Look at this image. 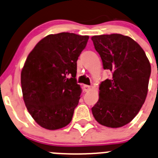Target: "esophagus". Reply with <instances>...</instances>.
I'll use <instances>...</instances> for the list:
<instances>
[{"label": "esophagus", "instance_id": "obj_1", "mask_svg": "<svg viewBox=\"0 0 158 158\" xmlns=\"http://www.w3.org/2000/svg\"><path fill=\"white\" fill-rule=\"evenodd\" d=\"M83 89H84V91L88 92V91H89L90 89H91V86H90V85H84Z\"/></svg>", "mask_w": 158, "mask_h": 158}]
</instances>
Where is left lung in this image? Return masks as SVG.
Listing matches in <instances>:
<instances>
[{
  "label": "left lung",
  "mask_w": 158,
  "mask_h": 158,
  "mask_svg": "<svg viewBox=\"0 0 158 158\" xmlns=\"http://www.w3.org/2000/svg\"><path fill=\"white\" fill-rule=\"evenodd\" d=\"M104 69L112 73L99 85V100L92 108L96 121L111 128L121 127L137 116L148 91L151 67L143 48L120 34L91 38Z\"/></svg>",
  "instance_id": "1"
}]
</instances>
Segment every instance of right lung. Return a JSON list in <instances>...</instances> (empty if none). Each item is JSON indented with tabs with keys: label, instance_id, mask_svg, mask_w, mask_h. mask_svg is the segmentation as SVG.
<instances>
[{
	"label": "right lung",
	"instance_id": "obj_1",
	"mask_svg": "<svg viewBox=\"0 0 158 158\" xmlns=\"http://www.w3.org/2000/svg\"><path fill=\"white\" fill-rule=\"evenodd\" d=\"M88 39L69 32L48 35L27 57L21 74L23 99L42 127L54 131L71 122L82 93L76 62Z\"/></svg>",
	"mask_w": 158,
	"mask_h": 158
}]
</instances>
